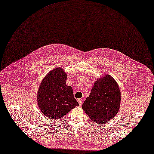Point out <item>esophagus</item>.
I'll list each match as a JSON object with an SVG mask.
<instances>
[{
    "label": "esophagus",
    "mask_w": 154,
    "mask_h": 154,
    "mask_svg": "<svg viewBox=\"0 0 154 154\" xmlns=\"http://www.w3.org/2000/svg\"><path fill=\"white\" fill-rule=\"evenodd\" d=\"M78 102L79 103V106H81L82 105V101H81V100L78 99Z\"/></svg>",
    "instance_id": "1"
}]
</instances>
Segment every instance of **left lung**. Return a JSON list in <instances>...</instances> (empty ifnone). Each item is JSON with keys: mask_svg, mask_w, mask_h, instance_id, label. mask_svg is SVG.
I'll return each mask as SVG.
<instances>
[{"mask_svg": "<svg viewBox=\"0 0 154 154\" xmlns=\"http://www.w3.org/2000/svg\"><path fill=\"white\" fill-rule=\"evenodd\" d=\"M121 101L118 83L110 75H104L95 81L82 107L93 121L104 124L118 113Z\"/></svg>", "mask_w": 154, "mask_h": 154, "instance_id": "8db88e82", "label": "left lung"}]
</instances>
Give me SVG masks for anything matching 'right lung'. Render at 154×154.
Segmentation results:
<instances>
[{"label":"right lung","mask_w":154,"mask_h":154,"mask_svg":"<svg viewBox=\"0 0 154 154\" xmlns=\"http://www.w3.org/2000/svg\"><path fill=\"white\" fill-rule=\"evenodd\" d=\"M67 78V75L62 68H55L44 77L39 87L38 107L49 119H60L79 106L72 88L66 85Z\"/></svg>","instance_id":"obj_1"}]
</instances>
